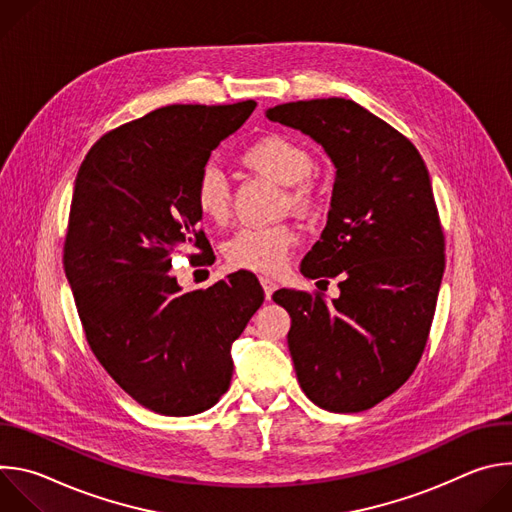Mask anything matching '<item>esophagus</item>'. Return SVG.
I'll use <instances>...</instances> for the list:
<instances>
[{"mask_svg": "<svg viewBox=\"0 0 512 512\" xmlns=\"http://www.w3.org/2000/svg\"><path fill=\"white\" fill-rule=\"evenodd\" d=\"M259 281H261L263 291H265V300H271V296H273V291H275L277 283H275L273 279H269V277H259Z\"/></svg>", "mask_w": 512, "mask_h": 512, "instance_id": "obj_1", "label": "esophagus"}]
</instances>
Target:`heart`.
<instances>
[{
    "label": "heart",
    "instance_id": "b5f03b06",
    "mask_svg": "<svg viewBox=\"0 0 512 512\" xmlns=\"http://www.w3.org/2000/svg\"><path fill=\"white\" fill-rule=\"evenodd\" d=\"M241 162L267 176L269 180L289 186V202L306 210L314 202L310 178L316 172L312 152L296 139L285 135H265L243 150ZM194 204L208 223L223 225L231 214V192L214 168H206L194 186ZM298 243L296 231L287 225L243 227L225 245V257L231 269L273 273L283 267L289 249Z\"/></svg>",
    "mask_w": 512,
    "mask_h": 512
}]
</instances>
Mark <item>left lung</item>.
<instances>
[{
	"instance_id": "1",
	"label": "left lung",
	"mask_w": 512,
	"mask_h": 512,
	"mask_svg": "<svg viewBox=\"0 0 512 512\" xmlns=\"http://www.w3.org/2000/svg\"><path fill=\"white\" fill-rule=\"evenodd\" d=\"M267 119L318 141L336 168L328 223L302 261L310 279H340V296L277 289L302 391L334 413L393 395L423 354L446 267L444 231L415 145L350 99L267 109ZM328 283V281H326Z\"/></svg>"
}]
</instances>
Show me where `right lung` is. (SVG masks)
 <instances>
[{"label": "right lung", "instance_id": "add662e5", "mask_svg": "<svg viewBox=\"0 0 512 512\" xmlns=\"http://www.w3.org/2000/svg\"><path fill=\"white\" fill-rule=\"evenodd\" d=\"M255 107L156 109L105 133L75 180L64 273L87 342L127 395L162 415L202 413L227 393L231 346L265 298L249 271L186 294L170 273L176 253L204 251L194 186Z\"/></svg>", "mask_w": 512, "mask_h": 512}]
</instances>
